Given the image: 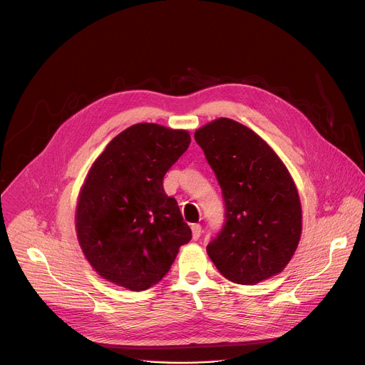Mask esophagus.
Returning <instances> with one entry per match:
<instances>
[{"instance_id": "obj_1", "label": "esophagus", "mask_w": 365, "mask_h": 365, "mask_svg": "<svg viewBox=\"0 0 365 365\" xmlns=\"http://www.w3.org/2000/svg\"><path fill=\"white\" fill-rule=\"evenodd\" d=\"M190 229H192V237L197 240L201 236V233H202V227L200 225H192Z\"/></svg>"}]
</instances>
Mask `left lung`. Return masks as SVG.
I'll use <instances>...</instances> for the list:
<instances>
[{"instance_id": "8db88e82", "label": "left lung", "mask_w": 365, "mask_h": 365, "mask_svg": "<svg viewBox=\"0 0 365 365\" xmlns=\"http://www.w3.org/2000/svg\"><path fill=\"white\" fill-rule=\"evenodd\" d=\"M195 140L223 190L226 223L207 254L226 279L257 284L292 259L302 233L297 185L259 135L220 117L195 130Z\"/></svg>"}]
</instances>
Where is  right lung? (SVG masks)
<instances>
[{
	"instance_id": "right-lung-1",
	"label": "right lung",
	"mask_w": 365,
	"mask_h": 365,
	"mask_svg": "<svg viewBox=\"0 0 365 365\" xmlns=\"http://www.w3.org/2000/svg\"><path fill=\"white\" fill-rule=\"evenodd\" d=\"M190 135L136 123L113 138L81 187L75 229L92 269L107 282L140 292L158 283L192 237L167 170L187 150Z\"/></svg>"
}]
</instances>
